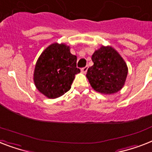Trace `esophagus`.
Returning <instances> with one entry per match:
<instances>
[{"label":"esophagus","instance_id":"obj_1","mask_svg":"<svg viewBox=\"0 0 152 152\" xmlns=\"http://www.w3.org/2000/svg\"><path fill=\"white\" fill-rule=\"evenodd\" d=\"M87 69H88V66H85V67L81 69V72H82L83 73H86V72H87Z\"/></svg>","mask_w":152,"mask_h":152}]
</instances>
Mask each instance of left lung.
Masks as SVG:
<instances>
[{
    "instance_id": "8db88e82",
    "label": "left lung",
    "mask_w": 152,
    "mask_h": 152,
    "mask_svg": "<svg viewBox=\"0 0 152 152\" xmlns=\"http://www.w3.org/2000/svg\"><path fill=\"white\" fill-rule=\"evenodd\" d=\"M91 59L94 65L87 70V78L92 88L105 94L120 91L125 84L128 68L119 53L110 46H102Z\"/></svg>"
}]
</instances>
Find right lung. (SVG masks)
Listing matches in <instances>:
<instances>
[{
	"mask_svg": "<svg viewBox=\"0 0 152 152\" xmlns=\"http://www.w3.org/2000/svg\"><path fill=\"white\" fill-rule=\"evenodd\" d=\"M76 60L65 44L48 46L39 57L33 73L38 91L48 98H57L69 91L76 74L80 72Z\"/></svg>",
	"mask_w": 152,
	"mask_h": 152,
	"instance_id": "right-lung-1",
	"label": "right lung"
}]
</instances>
